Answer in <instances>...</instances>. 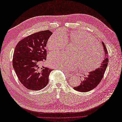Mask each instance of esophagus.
Segmentation results:
<instances>
[{"mask_svg": "<svg viewBox=\"0 0 122 122\" xmlns=\"http://www.w3.org/2000/svg\"><path fill=\"white\" fill-rule=\"evenodd\" d=\"M65 74L67 75V76H68L69 77H71L72 76V74L70 73H68V72H65Z\"/></svg>", "mask_w": 122, "mask_h": 122, "instance_id": "esophagus-1", "label": "esophagus"}]
</instances>
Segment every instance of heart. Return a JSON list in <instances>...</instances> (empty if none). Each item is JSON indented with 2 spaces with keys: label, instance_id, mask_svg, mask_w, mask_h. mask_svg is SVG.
Returning <instances> with one entry per match:
<instances>
[{
  "label": "heart",
  "instance_id": "b5f03b06",
  "mask_svg": "<svg viewBox=\"0 0 122 122\" xmlns=\"http://www.w3.org/2000/svg\"><path fill=\"white\" fill-rule=\"evenodd\" d=\"M88 33L75 31L69 35L56 32L49 38L46 44L50 51L62 50L66 44L72 43L76 47L73 51L74 55L64 53H52L48 61L53 67L67 71L80 66L85 73L97 69L103 59V51L99 42Z\"/></svg>",
  "mask_w": 122,
  "mask_h": 122
}]
</instances>
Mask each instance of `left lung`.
Here are the masks:
<instances>
[{
	"instance_id": "obj_1",
	"label": "left lung",
	"mask_w": 122,
	"mask_h": 122,
	"mask_svg": "<svg viewBox=\"0 0 122 122\" xmlns=\"http://www.w3.org/2000/svg\"><path fill=\"white\" fill-rule=\"evenodd\" d=\"M104 50L105 52V57L101 66L96 69L95 71L89 72L87 77H85L84 80L81 81V84L77 87H74L76 91L81 92H86L92 90L97 86L103 78L106 69L108 66L109 59L108 58V51L104 42H102Z\"/></svg>"
}]
</instances>
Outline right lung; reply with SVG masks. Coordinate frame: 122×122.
Returning <instances> with one entry per match:
<instances>
[{"mask_svg":"<svg viewBox=\"0 0 122 122\" xmlns=\"http://www.w3.org/2000/svg\"><path fill=\"white\" fill-rule=\"evenodd\" d=\"M52 34L47 30L30 35L20 40L16 46L12 64L19 81L27 89L40 90L49 82L52 69L40 66L46 59V46Z\"/></svg>","mask_w":122,"mask_h":122,"instance_id":"1","label":"right lung"}]
</instances>
